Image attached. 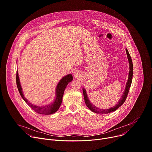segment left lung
<instances>
[{
    "mask_svg": "<svg viewBox=\"0 0 152 152\" xmlns=\"http://www.w3.org/2000/svg\"><path fill=\"white\" fill-rule=\"evenodd\" d=\"M126 53L127 54V58L129 59V62L130 64V72H129V79L127 80V82L126 84V87L125 88V91H124L122 97L120 99V101H119V102L115 105L114 107H113L109 109H105V110H103V109H99L97 107H96L94 105H93L92 104L90 103V101L88 100L87 96V93L86 90H84V88L83 89V94H84V101H85V103L86 104V105L87 106V107L91 110V111L94 112V113H101V114H108L111 112H113L115 110H116L119 107H120L124 103V102L126 101V98L127 97V95L129 91V89L130 87L131 86L132 84V77H133V63H132V61L130 57V55L128 51V50L126 49Z\"/></svg>",
    "mask_w": 152,
    "mask_h": 152,
    "instance_id": "8db88e82",
    "label": "left lung"
}]
</instances>
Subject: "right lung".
Here are the masks:
<instances>
[{
    "label": "right lung",
    "mask_w": 152,
    "mask_h": 152,
    "mask_svg": "<svg viewBox=\"0 0 152 152\" xmlns=\"http://www.w3.org/2000/svg\"><path fill=\"white\" fill-rule=\"evenodd\" d=\"M72 80H73V76L72 75H68L65 77H64L60 80L59 84H58V86L56 88V99H55L54 102L51 104L47 105H45L44 107H37V106H36V105H33L31 103H30L24 97L22 91V88H21V86L20 84L18 71L16 73V84H17L18 90L19 91L20 96H22V98L25 101V102L27 104H28L35 112L39 113V114H41V115L53 114V113L56 112V111H58V110L60 107L61 103H62L64 90H65L67 84L69 83V82H72Z\"/></svg>",
    "instance_id": "right-lung-1"
}]
</instances>
